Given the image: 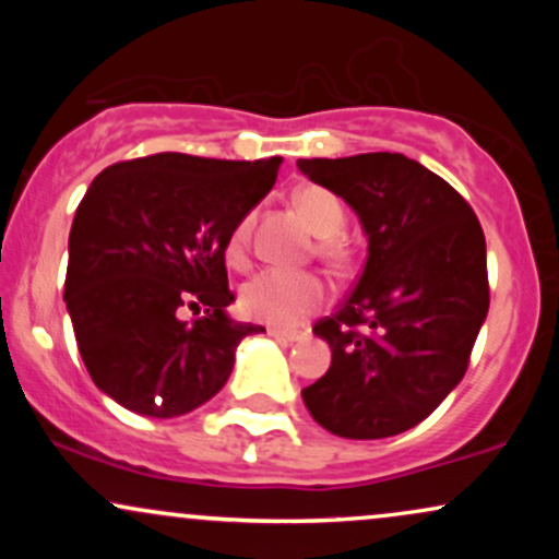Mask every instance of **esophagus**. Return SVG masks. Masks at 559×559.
Segmentation results:
<instances>
[{
  "label": "esophagus",
  "mask_w": 559,
  "mask_h": 559,
  "mask_svg": "<svg viewBox=\"0 0 559 559\" xmlns=\"http://www.w3.org/2000/svg\"><path fill=\"white\" fill-rule=\"evenodd\" d=\"M267 333H271L273 338H278V342H299L305 333L301 331H284V329H267Z\"/></svg>",
  "instance_id": "esophagus-1"
}]
</instances>
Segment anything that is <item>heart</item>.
Listing matches in <instances>:
<instances>
[{"mask_svg": "<svg viewBox=\"0 0 559 559\" xmlns=\"http://www.w3.org/2000/svg\"><path fill=\"white\" fill-rule=\"evenodd\" d=\"M299 213L307 217L318 236V252L325 260H344L349 254L342 230L346 226V210L333 191L323 186H305L294 197ZM249 241H252V215H243L226 239V260L234 267L249 265ZM329 301V286L312 271H286L267 267L249 278L241 288L243 316L278 329H297L307 318L316 316Z\"/></svg>", "mask_w": 559, "mask_h": 559, "instance_id": "obj_1", "label": "heart"}]
</instances>
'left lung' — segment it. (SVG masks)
<instances>
[{
    "instance_id": "obj_1",
    "label": "left lung",
    "mask_w": 559,
    "mask_h": 559,
    "mask_svg": "<svg viewBox=\"0 0 559 559\" xmlns=\"http://www.w3.org/2000/svg\"><path fill=\"white\" fill-rule=\"evenodd\" d=\"M297 165L344 197L368 234L355 288L312 329L331 346V368L301 400L344 439L396 436L426 420L471 365L489 312L484 228L444 178L396 152Z\"/></svg>"
}]
</instances>
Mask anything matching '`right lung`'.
Wrapping results in <instances>:
<instances>
[{
  "instance_id": "1",
  "label": "right lung",
  "mask_w": 559,
  "mask_h": 559,
  "mask_svg": "<svg viewBox=\"0 0 559 559\" xmlns=\"http://www.w3.org/2000/svg\"><path fill=\"white\" fill-rule=\"evenodd\" d=\"M284 157L213 159L159 152L102 170L75 210L66 305L92 381L126 409L178 418L226 386L243 336L226 239ZM202 306L183 324L177 312Z\"/></svg>"
}]
</instances>
